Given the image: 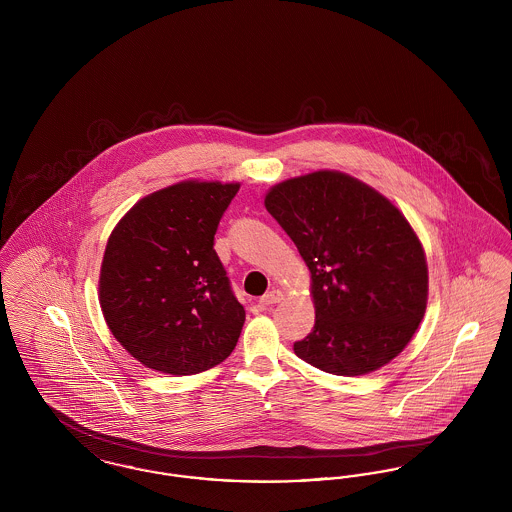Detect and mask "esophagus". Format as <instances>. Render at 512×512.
<instances>
[{"label":"esophagus","mask_w":512,"mask_h":512,"mask_svg":"<svg viewBox=\"0 0 512 512\" xmlns=\"http://www.w3.org/2000/svg\"><path fill=\"white\" fill-rule=\"evenodd\" d=\"M284 299V293L280 292V290H272V292L265 293L263 297H261V303L263 305H276V303H280Z\"/></svg>","instance_id":"34e87169"}]
</instances>
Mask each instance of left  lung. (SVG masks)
<instances>
[{
	"instance_id": "obj_1",
	"label": "left lung",
	"mask_w": 512,
	"mask_h": 512,
	"mask_svg": "<svg viewBox=\"0 0 512 512\" xmlns=\"http://www.w3.org/2000/svg\"><path fill=\"white\" fill-rule=\"evenodd\" d=\"M268 213L311 272L315 328L293 351L336 376L395 359L424 318L428 265L405 215L386 195L340 171L288 178L265 195Z\"/></svg>"
}]
</instances>
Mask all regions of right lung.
Listing matches in <instances>:
<instances>
[{"mask_svg": "<svg viewBox=\"0 0 512 512\" xmlns=\"http://www.w3.org/2000/svg\"><path fill=\"white\" fill-rule=\"evenodd\" d=\"M238 182L184 180L142 197L113 228L99 305L115 340L142 365L190 376L236 347L244 307L230 290L215 232Z\"/></svg>", "mask_w": 512, "mask_h": 512, "instance_id": "right-lung-1", "label": "right lung"}]
</instances>
